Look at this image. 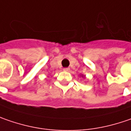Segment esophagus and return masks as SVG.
I'll return each instance as SVG.
<instances>
[{"mask_svg":"<svg viewBox=\"0 0 131 131\" xmlns=\"http://www.w3.org/2000/svg\"><path fill=\"white\" fill-rule=\"evenodd\" d=\"M63 70L65 72H69L70 71V68H68V67H65V68H64V69H63Z\"/></svg>","mask_w":131,"mask_h":131,"instance_id":"esophagus-1","label":"esophagus"}]
</instances>
